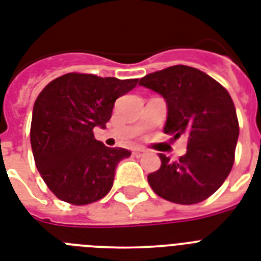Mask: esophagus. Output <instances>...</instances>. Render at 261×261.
<instances>
[{"instance_id":"1","label":"esophagus","mask_w":261,"mask_h":261,"mask_svg":"<svg viewBox=\"0 0 261 261\" xmlns=\"http://www.w3.org/2000/svg\"><path fill=\"white\" fill-rule=\"evenodd\" d=\"M133 154H134L135 156H142L146 154V150L145 149H135L134 151H133Z\"/></svg>"}]
</instances>
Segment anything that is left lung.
<instances>
[{"label": "left lung", "mask_w": 261, "mask_h": 261, "mask_svg": "<svg viewBox=\"0 0 261 261\" xmlns=\"http://www.w3.org/2000/svg\"><path fill=\"white\" fill-rule=\"evenodd\" d=\"M139 84L166 101L165 134L188 138L186 154L177 162L160 154L161 167L147 175L151 189L175 204L206 200L233 166L239 122L232 97L220 83L188 65L152 72Z\"/></svg>", "instance_id": "1"}]
</instances>
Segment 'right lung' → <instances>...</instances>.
I'll use <instances>...</instances> for the list:
<instances>
[{
    "label": "right lung",
    "mask_w": 261,
    "mask_h": 261,
    "mask_svg": "<svg viewBox=\"0 0 261 261\" xmlns=\"http://www.w3.org/2000/svg\"><path fill=\"white\" fill-rule=\"evenodd\" d=\"M137 83L67 73L40 92L32 115V151L37 170L57 198L86 205L111 190L116 166L131 152L107 147L92 130L106 128L116 99Z\"/></svg>",
    "instance_id": "add662e5"
}]
</instances>
